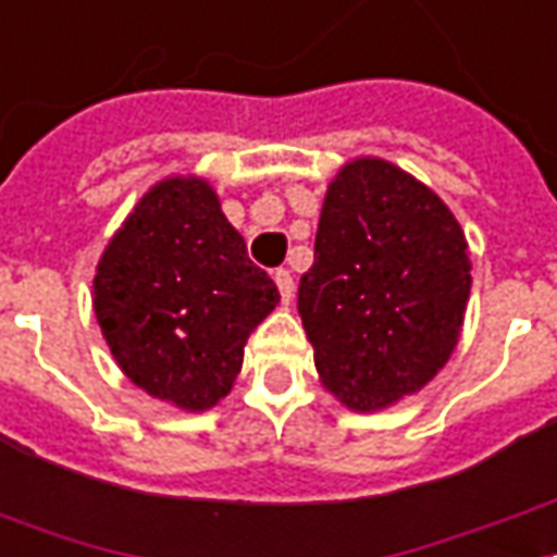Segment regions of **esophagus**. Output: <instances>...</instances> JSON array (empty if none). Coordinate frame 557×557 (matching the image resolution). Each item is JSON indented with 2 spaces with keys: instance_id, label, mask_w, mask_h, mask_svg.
Masks as SVG:
<instances>
[{
  "instance_id": "34e87169",
  "label": "esophagus",
  "mask_w": 557,
  "mask_h": 557,
  "mask_svg": "<svg viewBox=\"0 0 557 557\" xmlns=\"http://www.w3.org/2000/svg\"><path fill=\"white\" fill-rule=\"evenodd\" d=\"M274 283H277V289H280V298H283V305H289V301H293V293H295V280H293V274H289L286 268H277V274H274Z\"/></svg>"
}]
</instances>
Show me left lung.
<instances>
[{
	"label": "left lung",
	"instance_id": "left-lung-1",
	"mask_svg": "<svg viewBox=\"0 0 557 557\" xmlns=\"http://www.w3.org/2000/svg\"><path fill=\"white\" fill-rule=\"evenodd\" d=\"M467 234L430 185L362 154L329 183L298 286L320 384L350 411H384L451 359L472 286Z\"/></svg>",
	"mask_w": 557,
	"mask_h": 557
}]
</instances>
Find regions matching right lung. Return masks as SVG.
I'll use <instances>...</instances> for the list:
<instances>
[{
  "label": "right lung",
  "instance_id": "1",
  "mask_svg": "<svg viewBox=\"0 0 557 557\" xmlns=\"http://www.w3.org/2000/svg\"><path fill=\"white\" fill-rule=\"evenodd\" d=\"M277 301L215 188L195 173L151 185L94 274V313L119 369L183 411L228 396L247 338Z\"/></svg>",
  "mask_w": 557,
  "mask_h": 557
}]
</instances>
